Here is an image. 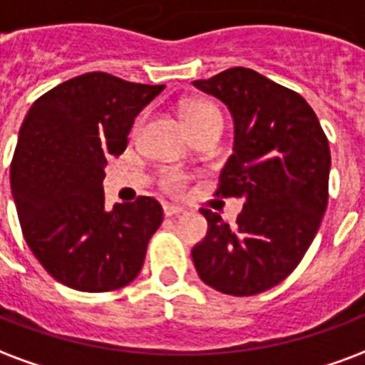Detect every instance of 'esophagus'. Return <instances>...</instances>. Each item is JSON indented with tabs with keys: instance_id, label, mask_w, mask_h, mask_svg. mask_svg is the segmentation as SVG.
Segmentation results:
<instances>
[{
	"instance_id": "34e87169",
	"label": "esophagus",
	"mask_w": 365,
	"mask_h": 365,
	"mask_svg": "<svg viewBox=\"0 0 365 365\" xmlns=\"http://www.w3.org/2000/svg\"><path fill=\"white\" fill-rule=\"evenodd\" d=\"M182 212H185V209L180 207V205H164V215H166L168 218L180 217Z\"/></svg>"
}]
</instances>
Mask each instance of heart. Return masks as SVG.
I'll return each mask as SVG.
<instances>
[{"instance_id": "b5f03b06", "label": "heart", "mask_w": 365, "mask_h": 365, "mask_svg": "<svg viewBox=\"0 0 365 365\" xmlns=\"http://www.w3.org/2000/svg\"><path fill=\"white\" fill-rule=\"evenodd\" d=\"M212 115L220 114H218L217 108L210 106L207 102H190V104H185V108H183V118L187 121L190 129L193 128V125H197V123H201V121L209 120ZM185 183H187L185 174L174 168L166 170L160 178L162 187L168 191V193H174V195H178V193H182V191L185 190Z\"/></svg>"}]
</instances>
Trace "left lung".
<instances>
[{"mask_svg":"<svg viewBox=\"0 0 365 365\" xmlns=\"http://www.w3.org/2000/svg\"><path fill=\"white\" fill-rule=\"evenodd\" d=\"M193 85L234 118V153L217 195L245 199L234 226L201 209L209 230L191 251L197 274L222 294L265 292L298 267L319 230L329 141L306 100L253 69L232 67Z\"/></svg>","mask_w":365,"mask_h":365,"instance_id":"left-lung-1","label":"left lung"}]
</instances>
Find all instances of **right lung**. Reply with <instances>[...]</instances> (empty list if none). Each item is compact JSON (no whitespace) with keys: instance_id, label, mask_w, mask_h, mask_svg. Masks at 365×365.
I'll use <instances>...</instances> for the list:
<instances>
[{"instance_id":"right-lung-1","label":"right lung","mask_w":365,"mask_h":365,"mask_svg":"<svg viewBox=\"0 0 365 365\" xmlns=\"http://www.w3.org/2000/svg\"><path fill=\"white\" fill-rule=\"evenodd\" d=\"M164 85L85 73L42 94L24 118L11 193L26 244L61 284L110 292L139 274L162 224L153 197L104 207V166L121 155L135 118Z\"/></svg>"}]
</instances>
